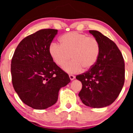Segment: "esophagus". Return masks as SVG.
Instances as JSON below:
<instances>
[{"label": "esophagus", "mask_w": 133, "mask_h": 133, "mask_svg": "<svg viewBox=\"0 0 133 133\" xmlns=\"http://www.w3.org/2000/svg\"><path fill=\"white\" fill-rule=\"evenodd\" d=\"M69 78L71 80H73V79L75 78V76L74 75H72V74H69Z\"/></svg>", "instance_id": "1"}]
</instances>
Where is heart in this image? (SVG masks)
<instances>
[{
	"mask_svg": "<svg viewBox=\"0 0 133 133\" xmlns=\"http://www.w3.org/2000/svg\"><path fill=\"white\" fill-rule=\"evenodd\" d=\"M60 41L61 44H50L49 52L53 61L60 67L68 63L72 56V61L64 68L68 72H79L82 68L90 69L97 62L101 47L96 38L74 31L62 35Z\"/></svg>",
	"mask_w": 133,
	"mask_h": 133,
	"instance_id": "heart-1",
	"label": "heart"
}]
</instances>
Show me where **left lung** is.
Masks as SVG:
<instances>
[{
    "label": "left lung",
    "mask_w": 133,
    "mask_h": 133,
    "mask_svg": "<svg viewBox=\"0 0 133 133\" xmlns=\"http://www.w3.org/2000/svg\"><path fill=\"white\" fill-rule=\"evenodd\" d=\"M89 32L99 42L100 54L96 64L86 72L76 76L82 82L79 96L87 106L100 108L116 99L124 83V61L112 41L97 30Z\"/></svg>",
    "instance_id": "obj_1"
}]
</instances>
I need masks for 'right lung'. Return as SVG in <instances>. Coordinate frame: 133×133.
<instances>
[{"label": "right lung", "instance_id": "1", "mask_svg": "<svg viewBox=\"0 0 133 133\" xmlns=\"http://www.w3.org/2000/svg\"><path fill=\"white\" fill-rule=\"evenodd\" d=\"M57 33L56 29H45L27 36L20 42L12 58L14 90L23 103L35 109L54 105L59 89L71 81L49 52Z\"/></svg>", "mask_w": 133, "mask_h": 133}]
</instances>
